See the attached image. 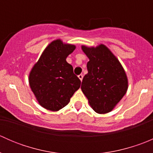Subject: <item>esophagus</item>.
I'll list each match as a JSON object with an SVG mask.
<instances>
[{
  "label": "esophagus",
  "instance_id": "34e87169",
  "mask_svg": "<svg viewBox=\"0 0 153 153\" xmlns=\"http://www.w3.org/2000/svg\"><path fill=\"white\" fill-rule=\"evenodd\" d=\"M83 77H84V76H83L82 74H80V75H78V78H79V79L81 80V81H82V80H83Z\"/></svg>",
  "mask_w": 153,
  "mask_h": 153
}]
</instances>
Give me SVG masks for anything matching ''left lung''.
<instances>
[{
	"mask_svg": "<svg viewBox=\"0 0 153 153\" xmlns=\"http://www.w3.org/2000/svg\"><path fill=\"white\" fill-rule=\"evenodd\" d=\"M82 50L89 61L81 90L97 113H107L126 94L128 86L126 73L106 46L101 44L96 48L83 46Z\"/></svg>",
	"mask_w": 153,
	"mask_h": 153,
	"instance_id": "obj_1",
	"label": "left lung"
}]
</instances>
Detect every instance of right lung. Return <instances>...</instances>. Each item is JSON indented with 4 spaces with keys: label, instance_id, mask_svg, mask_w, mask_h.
<instances>
[{
    "label": "right lung",
    "instance_id": "obj_1",
    "mask_svg": "<svg viewBox=\"0 0 153 153\" xmlns=\"http://www.w3.org/2000/svg\"><path fill=\"white\" fill-rule=\"evenodd\" d=\"M75 47L54 41L46 48L29 74V85L38 103L51 111H58L70 101L81 86L73 67L66 61Z\"/></svg>",
    "mask_w": 153,
    "mask_h": 153
}]
</instances>
